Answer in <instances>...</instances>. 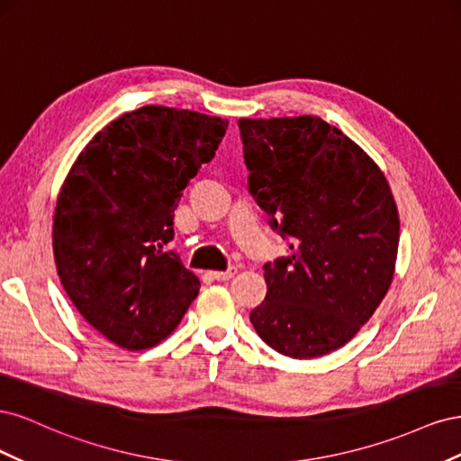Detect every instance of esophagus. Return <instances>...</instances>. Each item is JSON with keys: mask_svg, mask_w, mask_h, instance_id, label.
<instances>
[{"mask_svg": "<svg viewBox=\"0 0 461 461\" xmlns=\"http://www.w3.org/2000/svg\"><path fill=\"white\" fill-rule=\"evenodd\" d=\"M239 273V269L234 267V265H230V267L227 271H212V276L215 278V281H230V278Z\"/></svg>", "mask_w": 461, "mask_h": 461, "instance_id": "34e87169", "label": "esophagus"}]
</instances>
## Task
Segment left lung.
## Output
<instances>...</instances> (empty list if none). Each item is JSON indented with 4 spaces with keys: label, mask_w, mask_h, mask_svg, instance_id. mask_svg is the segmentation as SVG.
Wrapping results in <instances>:
<instances>
[{
    "label": "left lung",
    "mask_w": 461,
    "mask_h": 461,
    "mask_svg": "<svg viewBox=\"0 0 461 461\" xmlns=\"http://www.w3.org/2000/svg\"><path fill=\"white\" fill-rule=\"evenodd\" d=\"M248 190L290 239L263 265L267 296L249 321L278 354L325 356L350 342L394 276L400 219L383 171L321 117L240 119Z\"/></svg>",
    "instance_id": "left-lung-1"
}]
</instances>
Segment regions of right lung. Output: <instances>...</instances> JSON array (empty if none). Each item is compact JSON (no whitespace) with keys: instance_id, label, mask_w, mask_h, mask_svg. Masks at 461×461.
<instances>
[{"instance_id":"obj_1","label":"right lung","mask_w":461,"mask_h":461,"mask_svg":"<svg viewBox=\"0 0 461 461\" xmlns=\"http://www.w3.org/2000/svg\"><path fill=\"white\" fill-rule=\"evenodd\" d=\"M227 127L198 111L144 105L97 132L68 171L53 215L55 265L78 313L113 344H159L198 296V276L163 248L183 190Z\"/></svg>"}]
</instances>
